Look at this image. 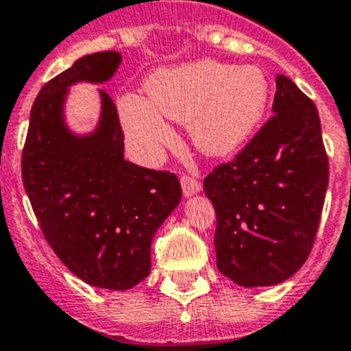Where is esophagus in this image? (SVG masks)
I'll list each match as a JSON object with an SVG mask.
<instances>
[{
	"instance_id": "esophagus-1",
	"label": "esophagus",
	"mask_w": 351,
	"mask_h": 351,
	"mask_svg": "<svg viewBox=\"0 0 351 351\" xmlns=\"http://www.w3.org/2000/svg\"><path fill=\"white\" fill-rule=\"evenodd\" d=\"M182 189H184V196L191 197L201 191V184L193 176H182Z\"/></svg>"
}]
</instances>
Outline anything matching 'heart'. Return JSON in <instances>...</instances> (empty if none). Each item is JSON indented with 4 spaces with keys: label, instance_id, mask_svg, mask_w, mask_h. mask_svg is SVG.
I'll use <instances>...</instances> for the list:
<instances>
[{
    "label": "heart",
    "instance_id": "heart-1",
    "mask_svg": "<svg viewBox=\"0 0 351 351\" xmlns=\"http://www.w3.org/2000/svg\"><path fill=\"white\" fill-rule=\"evenodd\" d=\"M268 97L270 86L260 66L201 60L157 70L146 83V99L121 97L120 117L130 141L148 158L175 138L164 120L189 123L201 150L226 155L260 127Z\"/></svg>",
    "mask_w": 351,
    "mask_h": 351
}]
</instances>
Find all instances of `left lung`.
<instances>
[{
  "label": "left lung",
  "instance_id": "obj_1",
  "mask_svg": "<svg viewBox=\"0 0 351 351\" xmlns=\"http://www.w3.org/2000/svg\"><path fill=\"white\" fill-rule=\"evenodd\" d=\"M272 112L203 184L217 215L219 272L243 288L279 285L306 263L328 185L318 109L282 74Z\"/></svg>",
  "mask_w": 351,
  "mask_h": 351
}]
</instances>
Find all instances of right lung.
<instances>
[{
	"label": "right lung",
	"mask_w": 351,
	"mask_h": 351,
	"mask_svg": "<svg viewBox=\"0 0 351 351\" xmlns=\"http://www.w3.org/2000/svg\"><path fill=\"white\" fill-rule=\"evenodd\" d=\"M121 63L118 51L86 54L36 95L23 150V184L45 240L62 263L95 288H134L150 274L152 240L182 199L173 173L123 158L117 106L104 90L88 134L65 121L70 86L102 84Z\"/></svg>",
	"instance_id": "obj_1"
}]
</instances>
